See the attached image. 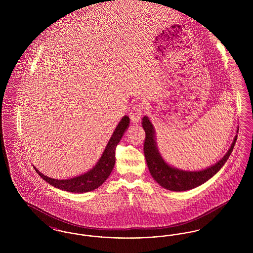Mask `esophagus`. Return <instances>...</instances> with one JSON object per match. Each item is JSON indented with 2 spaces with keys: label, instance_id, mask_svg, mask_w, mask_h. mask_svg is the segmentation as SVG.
<instances>
[{
  "label": "esophagus",
  "instance_id": "obj_1",
  "mask_svg": "<svg viewBox=\"0 0 253 253\" xmlns=\"http://www.w3.org/2000/svg\"><path fill=\"white\" fill-rule=\"evenodd\" d=\"M142 114H143V105H141L140 103L136 104L131 110L130 119L132 120L133 123H136V122L140 121V119L142 117Z\"/></svg>",
  "mask_w": 253,
  "mask_h": 253
}]
</instances>
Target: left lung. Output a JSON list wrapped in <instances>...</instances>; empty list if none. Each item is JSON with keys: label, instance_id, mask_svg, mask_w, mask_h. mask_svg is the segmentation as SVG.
<instances>
[{"label": "left lung", "instance_id": "8db88e82", "mask_svg": "<svg viewBox=\"0 0 253 253\" xmlns=\"http://www.w3.org/2000/svg\"><path fill=\"white\" fill-rule=\"evenodd\" d=\"M142 127L146 133L144 141L145 158L151 175L161 187L172 192H184L192 190L211 178L226 163L237 140V135H235L227 154L214 165L197 171L183 170L169 166L162 158L157 149L155 128L147 117L142 119ZM239 129H237V131Z\"/></svg>", "mask_w": 253, "mask_h": 253}]
</instances>
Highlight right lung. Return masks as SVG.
<instances>
[{"mask_svg": "<svg viewBox=\"0 0 253 253\" xmlns=\"http://www.w3.org/2000/svg\"><path fill=\"white\" fill-rule=\"evenodd\" d=\"M129 123H130L129 117L124 116L113 132L108 144L106 146L102 156L97 161L96 166L93 167V169H91L90 170H88L87 172H85L84 174L76 176L71 179L60 180V179L50 178L48 176L42 174L38 169H36V167H34L36 169L37 173H39V175L50 185L62 191L82 193L96 190L108 178L111 171L114 169L115 162H116V156H115L116 148L120 143L123 133L129 127Z\"/></svg>", "mask_w": 253, "mask_h": 253, "instance_id": "add662e5", "label": "right lung"}]
</instances>
